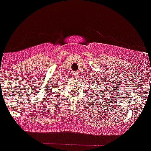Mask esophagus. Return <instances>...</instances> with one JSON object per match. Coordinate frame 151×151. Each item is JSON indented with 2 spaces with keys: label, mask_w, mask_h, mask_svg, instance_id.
<instances>
[{
  "label": "esophagus",
  "mask_w": 151,
  "mask_h": 151,
  "mask_svg": "<svg viewBox=\"0 0 151 151\" xmlns=\"http://www.w3.org/2000/svg\"><path fill=\"white\" fill-rule=\"evenodd\" d=\"M73 76L74 78H77L78 77V73L77 72H74L73 73Z\"/></svg>",
  "instance_id": "obj_1"
}]
</instances>
